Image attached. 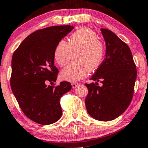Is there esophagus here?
Instances as JSON below:
<instances>
[{
  "label": "esophagus",
  "mask_w": 148,
  "mask_h": 148,
  "mask_svg": "<svg viewBox=\"0 0 148 148\" xmlns=\"http://www.w3.org/2000/svg\"><path fill=\"white\" fill-rule=\"evenodd\" d=\"M80 84L79 83H76V82H74V83H72V88H76L77 86H78V85Z\"/></svg>",
  "instance_id": "1"
}]
</instances>
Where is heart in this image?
<instances>
[{"label":"heart","instance_id":"heart-1","mask_svg":"<svg viewBox=\"0 0 148 148\" xmlns=\"http://www.w3.org/2000/svg\"><path fill=\"white\" fill-rule=\"evenodd\" d=\"M70 63L61 72L64 80L74 82L86 76L89 71L97 70L103 62L105 54L104 43L98 39L94 31L82 27L70 35L68 42L60 40L54 50V59L60 66Z\"/></svg>","mask_w":148,"mask_h":148}]
</instances>
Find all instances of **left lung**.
Listing matches in <instances>:
<instances>
[{
    "label": "left lung",
    "mask_w": 148,
    "mask_h": 148,
    "mask_svg": "<svg viewBox=\"0 0 148 148\" xmlns=\"http://www.w3.org/2000/svg\"><path fill=\"white\" fill-rule=\"evenodd\" d=\"M106 42L105 58L90 79L101 82L85 84L89 115L101 121L120 116L132 102L137 78L136 64L130 47L111 31L101 29Z\"/></svg>",
    "instance_id": "8db88e82"
}]
</instances>
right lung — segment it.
Wrapping results in <instances>:
<instances>
[{"label":"right lung","instance_id":"1","mask_svg":"<svg viewBox=\"0 0 148 148\" xmlns=\"http://www.w3.org/2000/svg\"><path fill=\"white\" fill-rule=\"evenodd\" d=\"M73 29L71 25H60L35 31L12 55V91L25 115L39 124H52L60 119V99L72 88L66 81L56 86L52 84L59 72L54 66V50ZM49 82L50 86H47Z\"/></svg>","mask_w":148,"mask_h":148}]
</instances>
